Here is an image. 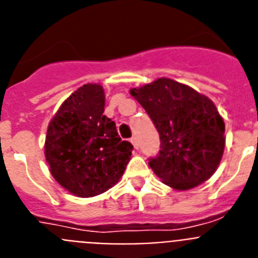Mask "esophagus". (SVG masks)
<instances>
[{"instance_id": "34e87169", "label": "esophagus", "mask_w": 258, "mask_h": 258, "mask_svg": "<svg viewBox=\"0 0 258 258\" xmlns=\"http://www.w3.org/2000/svg\"><path fill=\"white\" fill-rule=\"evenodd\" d=\"M131 142H132V145L134 146V149L138 150V142H137V138H136V137H132V138H131Z\"/></svg>"}]
</instances>
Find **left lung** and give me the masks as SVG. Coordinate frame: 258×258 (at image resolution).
Masks as SVG:
<instances>
[{
	"label": "left lung",
	"mask_w": 258,
	"mask_h": 258,
	"mask_svg": "<svg viewBox=\"0 0 258 258\" xmlns=\"http://www.w3.org/2000/svg\"><path fill=\"white\" fill-rule=\"evenodd\" d=\"M131 94L160 136L159 154L149 159L155 174L177 190H190L207 181L225 149V122L213 102L170 79L134 88Z\"/></svg>",
	"instance_id": "obj_1"
}]
</instances>
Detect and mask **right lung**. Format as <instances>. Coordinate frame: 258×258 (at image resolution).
Returning a JSON list of instances; mask_svg holds the SVG:
<instances>
[{
  "label": "right lung",
  "instance_id": "add662e5",
  "mask_svg": "<svg viewBox=\"0 0 258 258\" xmlns=\"http://www.w3.org/2000/svg\"><path fill=\"white\" fill-rule=\"evenodd\" d=\"M103 112V88L86 84L67 98L47 127L50 172L77 197H95L112 187L131 160L133 145L120 138Z\"/></svg>",
  "mask_w": 258,
  "mask_h": 258
}]
</instances>
